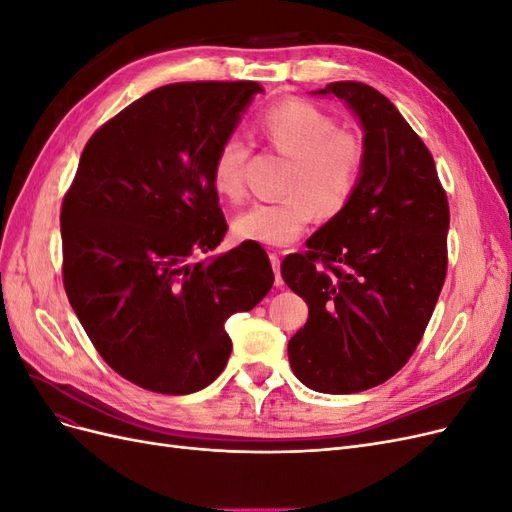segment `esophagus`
<instances>
[{"mask_svg":"<svg viewBox=\"0 0 512 512\" xmlns=\"http://www.w3.org/2000/svg\"><path fill=\"white\" fill-rule=\"evenodd\" d=\"M271 258V267H273V273H275V286H282L284 280H282V271H280V254H269Z\"/></svg>","mask_w":512,"mask_h":512,"instance_id":"1","label":"esophagus"}]
</instances>
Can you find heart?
Here are the masks:
<instances>
[{
	"instance_id": "b5f03b06",
	"label": "heart",
	"mask_w": 512,
	"mask_h": 512,
	"mask_svg": "<svg viewBox=\"0 0 512 512\" xmlns=\"http://www.w3.org/2000/svg\"><path fill=\"white\" fill-rule=\"evenodd\" d=\"M256 126L262 141L290 160L282 185L286 198L245 209L232 232L241 241L282 247L299 239L316 213L333 218L348 207L361 183L365 145L359 134L339 130L333 115L297 98L269 106ZM247 158L250 145L239 136L224 138L213 156V188L232 203L245 194Z\"/></svg>"
}]
</instances>
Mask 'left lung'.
<instances>
[{
  "mask_svg": "<svg viewBox=\"0 0 512 512\" xmlns=\"http://www.w3.org/2000/svg\"><path fill=\"white\" fill-rule=\"evenodd\" d=\"M316 94L359 117L365 166L348 207L282 262L309 307L288 361L307 389L346 395L395 376L421 342L444 286L451 213L429 149L389 98L356 81Z\"/></svg>",
  "mask_w": 512,
  "mask_h": 512,
  "instance_id": "obj_1",
  "label": "left lung"
}]
</instances>
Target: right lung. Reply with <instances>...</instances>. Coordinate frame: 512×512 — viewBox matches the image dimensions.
Here are the masks:
<instances>
[{
  "instance_id": "right-lung-1",
  "label": "right lung",
  "mask_w": 512,
  "mask_h": 512,
  "mask_svg": "<svg viewBox=\"0 0 512 512\" xmlns=\"http://www.w3.org/2000/svg\"><path fill=\"white\" fill-rule=\"evenodd\" d=\"M256 94L254 81L149 91L89 138L64 196L68 301L102 359L147 391L209 386L232 350L224 322L273 286L258 243L194 260L228 230L211 162Z\"/></svg>"
}]
</instances>
